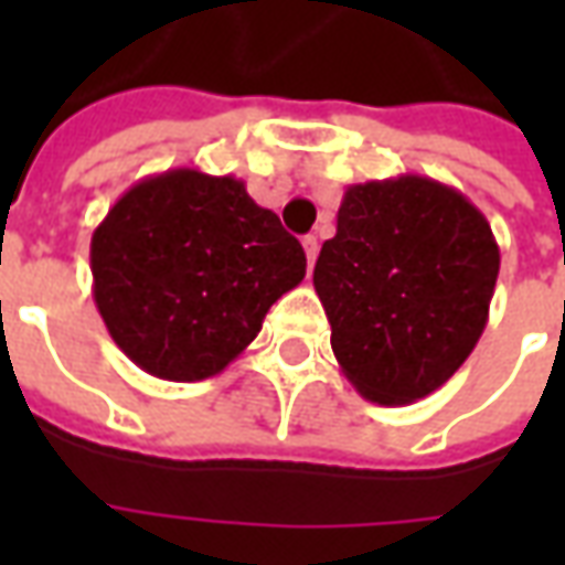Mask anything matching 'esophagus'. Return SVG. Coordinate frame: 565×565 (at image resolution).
<instances>
[{"label": "esophagus", "mask_w": 565, "mask_h": 565, "mask_svg": "<svg viewBox=\"0 0 565 565\" xmlns=\"http://www.w3.org/2000/svg\"><path fill=\"white\" fill-rule=\"evenodd\" d=\"M302 247H306L308 266H315V259H318V250H320L318 235H306V238H302Z\"/></svg>", "instance_id": "34e87169"}]
</instances>
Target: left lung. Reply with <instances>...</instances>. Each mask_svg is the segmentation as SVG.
<instances>
[{
	"label": "left lung",
	"instance_id": "obj_1",
	"mask_svg": "<svg viewBox=\"0 0 565 565\" xmlns=\"http://www.w3.org/2000/svg\"><path fill=\"white\" fill-rule=\"evenodd\" d=\"M497 275L493 230L460 190L426 174L348 186L315 266L344 379L379 405L438 391L481 339Z\"/></svg>",
	"mask_w": 565,
	"mask_h": 565
}]
</instances>
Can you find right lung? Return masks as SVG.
I'll return each instance as SVG.
<instances>
[{
  "label": "right lung",
  "mask_w": 565,
  "mask_h": 565,
  "mask_svg": "<svg viewBox=\"0 0 565 565\" xmlns=\"http://www.w3.org/2000/svg\"><path fill=\"white\" fill-rule=\"evenodd\" d=\"M93 299L124 354L162 381L221 375L306 278V250L245 181L199 169L141 178L90 238Z\"/></svg>",
  "instance_id": "obj_1"
}]
</instances>
